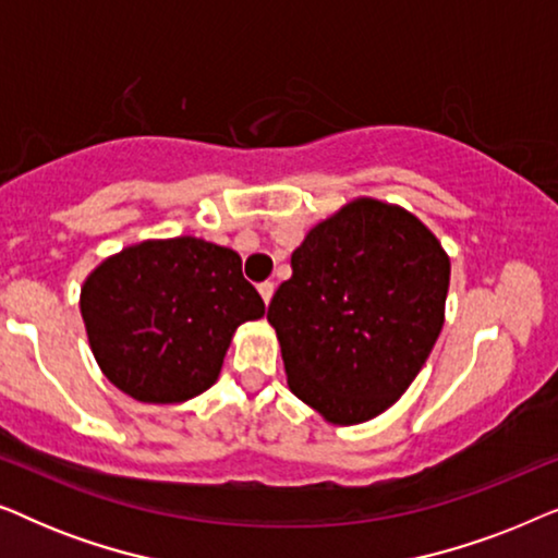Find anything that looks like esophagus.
<instances>
[{
	"label": "esophagus",
	"instance_id": "esophagus-1",
	"mask_svg": "<svg viewBox=\"0 0 558 558\" xmlns=\"http://www.w3.org/2000/svg\"><path fill=\"white\" fill-rule=\"evenodd\" d=\"M258 294H262L264 304H269L274 296V281H264V284H258Z\"/></svg>",
	"mask_w": 558,
	"mask_h": 558
}]
</instances>
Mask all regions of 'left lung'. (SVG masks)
<instances>
[{"label": "left lung", "mask_w": 558, "mask_h": 558, "mask_svg": "<svg viewBox=\"0 0 558 558\" xmlns=\"http://www.w3.org/2000/svg\"><path fill=\"white\" fill-rule=\"evenodd\" d=\"M449 256L429 228L373 197L304 235L277 289L287 384L330 424L384 414L418 376L445 325Z\"/></svg>", "instance_id": "1"}]
</instances>
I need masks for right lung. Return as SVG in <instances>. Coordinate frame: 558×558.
I'll return each instance as SVG.
<instances>
[{
  "label": "right lung",
  "instance_id": "obj_1",
  "mask_svg": "<svg viewBox=\"0 0 558 558\" xmlns=\"http://www.w3.org/2000/svg\"><path fill=\"white\" fill-rule=\"evenodd\" d=\"M81 315L104 376L144 403H180L218 380L233 332L264 317L241 256L180 235L126 246L83 281Z\"/></svg>",
  "mask_w": 558,
  "mask_h": 558
}]
</instances>
